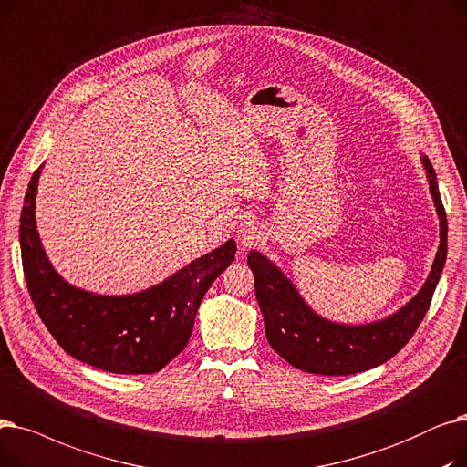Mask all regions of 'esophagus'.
<instances>
[{"label":"esophagus","instance_id":"1","mask_svg":"<svg viewBox=\"0 0 467 467\" xmlns=\"http://www.w3.org/2000/svg\"><path fill=\"white\" fill-rule=\"evenodd\" d=\"M262 239L260 228L254 224V222H243V224L237 228V241L243 247H254L258 245V241Z\"/></svg>","mask_w":467,"mask_h":467}]
</instances>
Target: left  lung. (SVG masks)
<instances>
[{"mask_svg":"<svg viewBox=\"0 0 467 467\" xmlns=\"http://www.w3.org/2000/svg\"><path fill=\"white\" fill-rule=\"evenodd\" d=\"M421 161L441 220V243L428 281L397 314L358 327L325 321L307 307L277 265L256 251L249 253L247 264L254 275V293L264 316L265 338L286 363L312 374L346 376L386 363L412 338L428 312L445 265L449 232L435 171L428 158Z\"/></svg>","mask_w":467,"mask_h":467,"instance_id":"1","label":"left lung"}]
</instances>
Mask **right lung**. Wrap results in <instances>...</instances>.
I'll return each instance as SVG.
<instances>
[{
	"mask_svg": "<svg viewBox=\"0 0 467 467\" xmlns=\"http://www.w3.org/2000/svg\"><path fill=\"white\" fill-rule=\"evenodd\" d=\"M41 167L32 174L20 214L22 270L41 321L58 346L81 363L116 374L161 370L186 348L199 304L234 262L235 241L139 295L81 291L53 270L41 247L34 214Z\"/></svg>",
	"mask_w": 467,
	"mask_h": 467,
	"instance_id": "obj_1",
	"label": "right lung"
}]
</instances>
